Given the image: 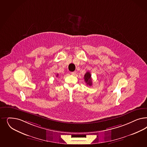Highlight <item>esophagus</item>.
Instances as JSON below:
<instances>
[{
    "label": "esophagus",
    "instance_id": "obj_1",
    "mask_svg": "<svg viewBox=\"0 0 147 147\" xmlns=\"http://www.w3.org/2000/svg\"><path fill=\"white\" fill-rule=\"evenodd\" d=\"M71 75H75L76 74V71H74V72H71Z\"/></svg>",
    "mask_w": 147,
    "mask_h": 147
}]
</instances>
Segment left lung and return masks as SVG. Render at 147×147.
<instances>
[{"instance_id": "1", "label": "left lung", "mask_w": 147, "mask_h": 147, "mask_svg": "<svg viewBox=\"0 0 147 147\" xmlns=\"http://www.w3.org/2000/svg\"><path fill=\"white\" fill-rule=\"evenodd\" d=\"M84 81L87 85L91 86L92 84V82L91 79V75L90 72H86L84 75Z\"/></svg>"}]
</instances>
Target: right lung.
Segmentation results:
<instances>
[{
    "instance_id": "add662e5",
    "label": "right lung",
    "mask_w": 147,
    "mask_h": 147,
    "mask_svg": "<svg viewBox=\"0 0 147 147\" xmlns=\"http://www.w3.org/2000/svg\"><path fill=\"white\" fill-rule=\"evenodd\" d=\"M58 74H57V75H56V76H57V77H58Z\"/></svg>"
}]
</instances>
